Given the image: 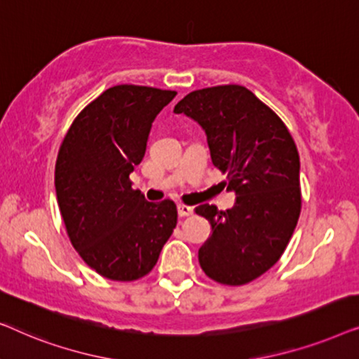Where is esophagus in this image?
<instances>
[{"mask_svg":"<svg viewBox=\"0 0 359 359\" xmlns=\"http://www.w3.org/2000/svg\"><path fill=\"white\" fill-rule=\"evenodd\" d=\"M178 214L180 217H188V215L193 214V208L186 204H178Z\"/></svg>","mask_w":359,"mask_h":359,"instance_id":"34e87169","label":"esophagus"}]
</instances>
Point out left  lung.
<instances>
[{
  "instance_id": "8db88e82",
  "label": "left lung",
  "mask_w": 359,
  "mask_h": 359,
  "mask_svg": "<svg viewBox=\"0 0 359 359\" xmlns=\"http://www.w3.org/2000/svg\"><path fill=\"white\" fill-rule=\"evenodd\" d=\"M175 112H184L205 130L212 163L237 196L232 209H194L212 227L199 248V264L215 283L242 286L281 258L297 225V147L276 112L240 85L196 90Z\"/></svg>"
}]
</instances>
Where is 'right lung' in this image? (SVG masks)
<instances>
[{
    "label": "right lung",
    "mask_w": 359,
    "mask_h": 359,
    "mask_svg": "<svg viewBox=\"0 0 359 359\" xmlns=\"http://www.w3.org/2000/svg\"><path fill=\"white\" fill-rule=\"evenodd\" d=\"M175 96L112 86L75 117L58 150L55 191L68 238L88 266L112 281L147 276L176 227L173 201L149 203L129 178L151 122Z\"/></svg>",
    "instance_id": "right-lung-1"
}]
</instances>
